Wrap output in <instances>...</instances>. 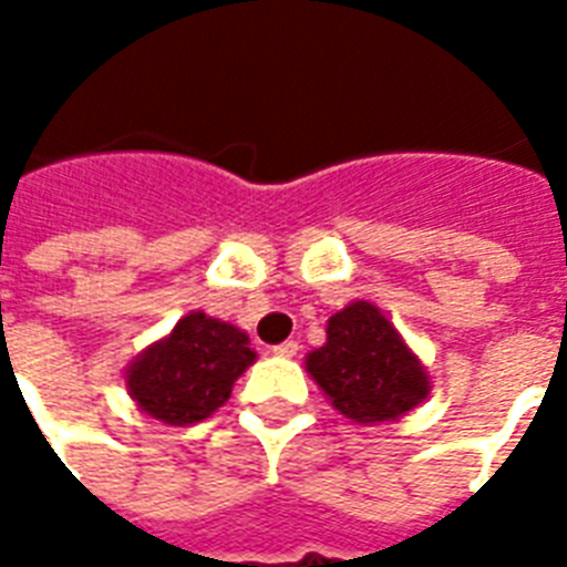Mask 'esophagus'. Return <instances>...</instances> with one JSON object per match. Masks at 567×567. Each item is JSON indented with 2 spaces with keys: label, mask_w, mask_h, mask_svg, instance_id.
<instances>
[{
  "label": "esophagus",
  "mask_w": 567,
  "mask_h": 567,
  "mask_svg": "<svg viewBox=\"0 0 567 567\" xmlns=\"http://www.w3.org/2000/svg\"><path fill=\"white\" fill-rule=\"evenodd\" d=\"M297 350H300V344H297V341H282V344L270 347V353L282 355V359H293V355H297Z\"/></svg>",
  "instance_id": "esophagus-1"
}]
</instances>
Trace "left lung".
Returning <instances> with one entry per match:
<instances>
[{
    "label": "left lung",
    "mask_w": 567,
    "mask_h": 567,
    "mask_svg": "<svg viewBox=\"0 0 567 567\" xmlns=\"http://www.w3.org/2000/svg\"><path fill=\"white\" fill-rule=\"evenodd\" d=\"M306 371L338 412L364 426L403 417L432 388L412 347L368 300L329 318L327 344L306 355Z\"/></svg>",
    "instance_id": "1"
}]
</instances>
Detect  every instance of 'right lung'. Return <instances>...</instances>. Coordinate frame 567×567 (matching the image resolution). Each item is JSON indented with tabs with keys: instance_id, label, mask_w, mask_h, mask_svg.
Listing matches in <instances>:
<instances>
[{
	"instance_id": "obj_1",
	"label": "right lung",
	"mask_w": 567,
	"mask_h": 567,
	"mask_svg": "<svg viewBox=\"0 0 567 567\" xmlns=\"http://www.w3.org/2000/svg\"><path fill=\"white\" fill-rule=\"evenodd\" d=\"M256 350L244 329L190 311L171 336L155 341L126 368L128 396L137 409L171 426L205 421L231 394Z\"/></svg>"
}]
</instances>
